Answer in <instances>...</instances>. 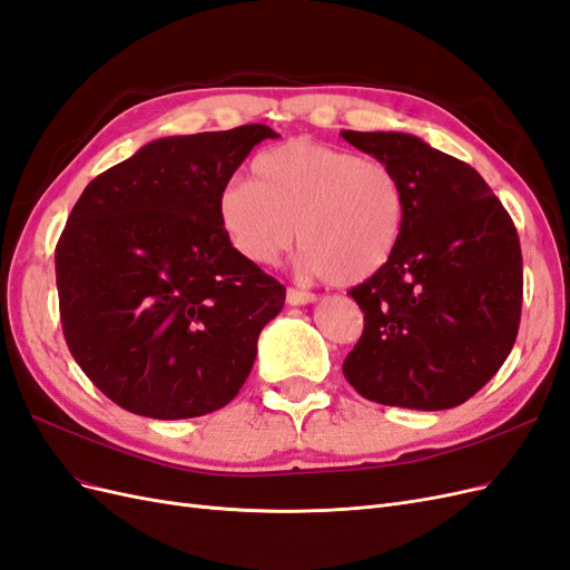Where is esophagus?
Instances as JSON below:
<instances>
[{
    "label": "esophagus",
    "instance_id": "1",
    "mask_svg": "<svg viewBox=\"0 0 570 570\" xmlns=\"http://www.w3.org/2000/svg\"><path fill=\"white\" fill-rule=\"evenodd\" d=\"M285 302H287L289 306H304V304H314V302H316V295H312V292L289 287V289L285 292Z\"/></svg>",
    "mask_w": 570,
    "mask_h": 570
}]
</instances>
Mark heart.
Returning a JSON list of instances; mask_svg holds the SVG:
<instances>
[{"instance_id":"1","label":"heart","mask_w":570,"mask_h":570,"mask_svg":"<svg viewBox=\"0 0 570 570\" xmlns=\"http://www.w3.org/2000/svg\"><path fill=\"white\" fill-rule=\"evenodd\" d=\"M252 178L223 185L216 214L230 247L256 266L278 262L299 235L306 275L358 285L400 245L404 189L385 161L289 140L258 154Z\"/></svg>"}]
</instances>
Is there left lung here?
<instances>
[{"label": "left lung", "instance_id": "left-lung-1", "mask_svg": "<svg viewBox=\"0 0 570 570\" xmlns=\"http://www.w3.org/2000/svg\"><path fill=\"white\" fill-rule=\"evenodd\" d=\"M404 189L390 262L350 289L364 335L342 373L371 402L442 411L504 364L521 323L523 256L507 209L475 168L409 132L342 130Z\"/></svg>", "mask_w": 570, "mask_h": 570}]
</instances>
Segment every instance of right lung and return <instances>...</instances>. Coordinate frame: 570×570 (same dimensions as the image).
<instances>
[{
    "label": "right lung",
    "mask_w": 570,
    "mask_h": 570,
    "mask_svg": "<svg viewBox=\"0 0 570 570\" xmlns=\"http://www.w3.org/2000/svg\"><path fill=\"white\" fill-rule=\"evenodd\" d=\"M268 126L159 137L82 189L57 245L63 335L82 373L137 416L226 406L285 287L220 230L218 189Z\"/></svg>",
    "instance_id": "obj_1"
}]
</instances>
